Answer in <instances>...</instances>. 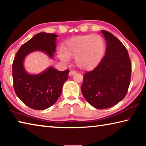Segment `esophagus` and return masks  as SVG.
I'll use <instances>...</instances> for the list:
<instances>
[{"label":"esophagus","instance_id":"obj_1","mask_svg":"<svg viewBox=\"0 0 146 146\" xmlns=\"http://www.w3.org/2000/svg\"><path fill=\"white\" fill-rule=\"evenodd\" d=\"M76 73V71H74V70H71L70 71V73H69V75H70V76H72L73 75H75V74Z\"/></svg>","mask_w":146,"mask_h":146}]
</instances>
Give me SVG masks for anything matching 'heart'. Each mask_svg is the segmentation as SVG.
Here are the masks:
<instances>
[{"instance_id":"1","label":"heart","mask_w":146,"mask_h":146,"mask_svg":"<svg viewBox=\"0 0 146 146\" xmlns=\"http://www.w3.org/2000/svg\"><path fill=\"white\" fill-rule=\"evenodd\" d=\"M106 45L98 35H86L70 39L59 54L63 61L75 58L77 67L83 70H91L99 64L104 55Z\"/></svg>"}]
</instances>
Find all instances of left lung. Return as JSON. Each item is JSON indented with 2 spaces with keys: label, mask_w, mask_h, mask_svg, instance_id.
<instances>
[{
  "label": "left lung",
  "mask_w": 146,
  "mask_h": 146,
  "mask_svg": "<svg viewBox=\"0 0 146 146\" xmlns=\"http://www.w3.org/2000/svg\"><path fill=\"white\" fill-rule=\"evenodd\" d=\"M101 31L107 42L106 54L93 70L84 74L81 86L86 100L99 110L113 107L125 97L131 75L126 48L112 33Z\"/></svg>",
  "instance_id": "1"
}]
</instances>
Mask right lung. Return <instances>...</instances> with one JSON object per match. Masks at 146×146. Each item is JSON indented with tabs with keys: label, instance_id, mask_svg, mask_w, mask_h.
Returning <instances> with one entry per match:
<instances>
[{
	"label": "right lung",
	"instance_id": "add662e5",
	"mask_svg": "<svg viewBox=\"0 0 146 146\" xmlns=\"http://www.w3.org/2000/svg\"><path fill=\"white\" fill-rule=\"evenodd\" d=\"M57 35L40 33L24 43L17 51L12 66L13 88L22 102L31 109L43 110L53 106L58 99L70 70L60 71L49 68L43 73L31 75L26 72L23 62L26 55L40 50L52 57L56 49Z\"/></svg>",
	"mask_w": 146,
	"mask_h": 146
}]
</instances>
